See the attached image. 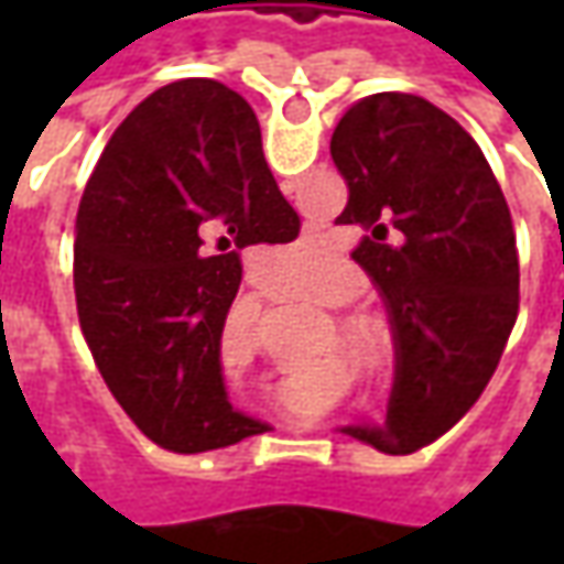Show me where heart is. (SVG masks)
I'll return each instance as SVG.
<instances>
[{
	"label": "heart",
	"mask_w": 564,
	"mask_h": 564,
	"mask_svg": "<svg viewBox=\"0 0 564 564\" xmlns=\"http://www.w3.org/2000/svg\"><path fill=\"white\" fill-rule=\"evenodd\" d=\"M345 329H348L351 336L358 338V341H364V338H367V323H364L358 314L345 316Z\"/></svg>",
	"instance_id": "b5f03b06"
}]
</instances>
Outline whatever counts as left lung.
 I'll return each instance as SVG.
<instances>
[{"mask_svg": "<svg viewBox=\"0 0 564 564\" xmlns=\"http://www.w3.org/2000/svg\"><path fill=\"white\" fill-rule=\"evenodd\" d=\"M348 185L336 223L360 226L355 260L386 297L399 370L386 426H348L408 455L484 392L518 316V250L502 187L477 141L414 94H373L333 131Z\"/></svg>", "mask_w": 564, "mask_h": 564, "instance_id": "obj_1", "label": "left lung"}]
</instances>
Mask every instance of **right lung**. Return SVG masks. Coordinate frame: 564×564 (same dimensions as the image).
<instances>
[{"instance_id": "1", "label": "right lung", "mask_w": 564, "mask_h": 564, "mask_svg": "<svg viewBox=\"0 0 564 564\" xmlns=\"http://www.w3.org/2000/svg\"><path fill=\"white\" fill-rule=\"evenodd\" d=\"M248 99L209 77L165 84L109 138L75 223L80 333L147 440L209 452L267 430L223 382L241 250L297 238Z\"/></svg>"}]
</instances>
